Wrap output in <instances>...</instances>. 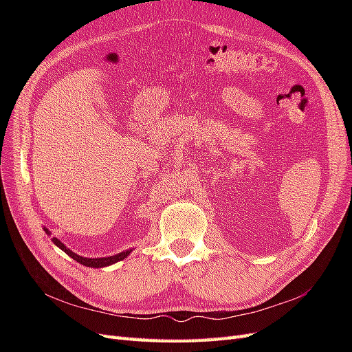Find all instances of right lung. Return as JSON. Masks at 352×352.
<instances>
[{"mask_svg":"<svg viewBox=\"0 0 352 352\" xmlns=\"http://www.w3.org/2000/svg\"><path fill=\"white\" fill-rule=\"evenodd\" d=\"M45 232L50 233L48 229H45ZM52 242H54V243L57 245V247L61 248L67 255H70V257H72L73 260H76L78 263H80V264H83V265H88V267H104V265H110V264H114V263H117V261L124 260V258L127 257V255L131 254V251H124V252H120V254L111 255V257H104V258H85V257H80V255H78V254L72 252L69 248H66V245L63 243V242H60L57 238H52Z\"/></svg>","mask_w":352,"mask_h":352,"instance_id":"right-lung-1","label":"right lung"}]
</instances>
